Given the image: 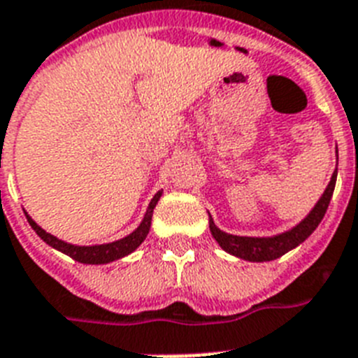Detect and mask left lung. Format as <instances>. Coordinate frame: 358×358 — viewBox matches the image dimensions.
<instances>
[{"label": "left lung", "mask_w": 358, "mask_h": 358, "mask_svg": "<svg viewBox=\"0 0 358 358\" xmlns=\"http://www.w3.org/2000/svg\"><path fill=\"white\" fill-rule=\"evenodd\" d=\"M336 165H338V150H336ZM336 173H338V169H335V173L331 176V182L325 187L324 194L316 202L315 208L310 209L309 215L303 220H300L296 226L283 231V234L270 235V237H243V235L226 234V231L217 228V224L211 219V215H209V231L213 235V239L219 243L220 248L228 252V254L235 255V257L252 261V263H263V261L278 259V257H281V255L290 252L296 246H300L318 228V224L324 219L325 211H327V206L331 202L333 191H335Z\"/></svg>", "instance_id": "left-lung-1"}]
</instances>
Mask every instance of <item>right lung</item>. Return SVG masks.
Masks as SVG:
<instances>
[{
    "instance_id": "right-lung-1",
    "label": "right lung",
    "mask_w": 358,
    "mask_h": 358,
    "mask_svg": "<svg viewBox=\"0 0 358 358\" xmlns=\"http://www.w3.org/2000/svg\"><path fill=\"white\" fill-rule=\"evenodd\" d=\"M164 191H158V193L154 194L152 200H150L149 208L145 211V217L141 220V224L138 228L134 229L132 234L123 237V239L119 241H113V243H106V245H94V246H77V245H71V243H66V241L58 239L55 235L48 234L45 229L40 228V226L34 222L27 213V220L31 228L36 231V235L43 243H48L49 246H53L55 250L58 252H62V254L69 255L71 259L78 261V263H84V264H106V263H112V261H117L124 255L132 254L134 250L138 248L141 243L145 241V237L149 235V229H150V222H152V211L158 204L159 196H162Z\"/></svg>"
}]
</instances>
